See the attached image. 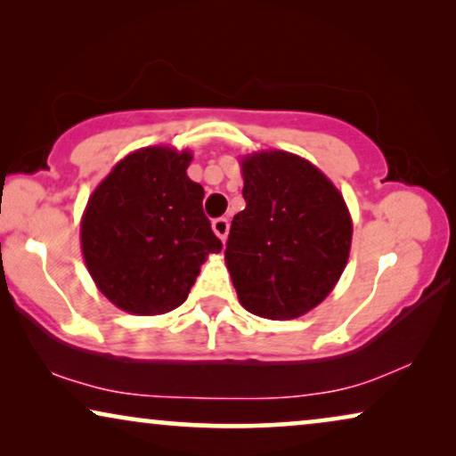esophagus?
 <instances>
[{
    "label": "esophagus",
    "instance_id": "esophagus-1",
    "mask_svg": "<svg viewBox=\"0 0 456 456\" xmlns=\"http://www.w3.org/2000/svg\"><path fill=\"white\" fill-rule=\"evenodd\" d=\"M211 228H214V232L217 239H220L222 242L228 239V230H230V224L226 217H216L214 222H211Z\"/></svg>",
    "mask_w": 456,
    "mask_h": 456
}]
</instances>
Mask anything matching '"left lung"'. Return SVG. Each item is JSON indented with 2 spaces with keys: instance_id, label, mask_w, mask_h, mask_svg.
<instances>
[{
  "instance_id": "8db88e82",
  "label": "left lung",
  "mask_w": 456,
  "mask_h": 456,
  "mask_svg": "<svg viewBox=\"0 0 456 456\" xmlns=\"http://www.w3.org/2000/svg\"><path fill=\"white\" fill-rule=\"evenodd\" d=\"M240 166L247 208L230 226V278L248 314L295 320L317 307L345 272L351 214L326 174L295 153H253Z\"/></svg>"
}]
</instances>
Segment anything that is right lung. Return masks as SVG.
<instances>
[{
    "label": "right lung",
    "mask_w": 456,
    "mask_h": 456,
    "mask_svg": "<svg viewBox=\"0 0 456 456\" xmlns=\"http://www.w3.org/2000/svg\"><path fill=\"white\" fill-rule=\"evenodd\" d=\"M191 151L145 147L118 161L93 191L80 247L97 289L134 315L180 307L222 240L203 214L205 191L186 176Z\"/></svg>",
    "instance_id": "right-lung-1"
}]
</instances>
